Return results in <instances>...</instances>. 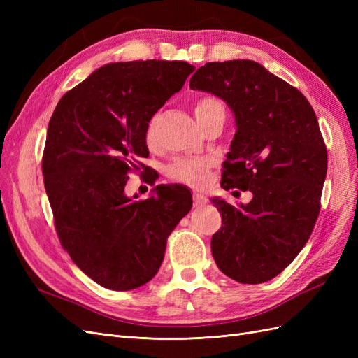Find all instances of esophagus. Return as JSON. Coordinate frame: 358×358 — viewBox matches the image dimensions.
Masks as SVG:
<instances>
[{
  "label": "esophagus",
  "instance_id": "34e87169",
  "mask_svg": "<svg viewBox=\"0 0 358 358\" xmlns=\"http://www.w3.org/2000/svg\"><path fill=\"white\" fill-rule=\"evenodd\" d=\"M206 204H208V200H206L204 196H201V194H199V192L192 194V206H194V208L200 209V208H204Z\"/></svg>",
  "mask_w": 358,
  "mask_h": 358
}]
</instances>
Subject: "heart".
<instances>
[{"label":"heart","mask_w":358,"mask_h":358,"mask_svg":"<svg viewBox=\"0 0 358 358\" xmlns=\"http://www.w3.org/2000/svg\"><path fill=\"white\" fill-rule=\"evenodd\" d=\"M194 115H196L197 122H201L206 117H210L213 115H225V107L218 99L206 95L199 99L196 104H194ZM145 138L149 145L154 143L155 117L149 121L146 127ZM209 167L210 161L208 158H180L169 167V176L173 180L187 183V185L191 187H201L206 179H208Z\"/></svg>","instance_id":"1"}]
</instances>
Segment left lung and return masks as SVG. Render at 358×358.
Masks as SVG:
<instances>
[{
    "instance_id": "left-lung-1",
    "label": "left lung",
    "mask_w": 358,
    "mask_h": 358,
    "mask_svg": "<svg viewBox=\"0 0 358 358\" xmlns=\"http://www.w3.org/2000/svg\"><path fill=\"white\" fill-rule=\"evenodd\" d=\"M189 88L230 106L237 131L221 187L252 192L237 208L213 200L222 218L213 259L237 282H267L297 257L318 220L327 148L317 115L297 88L249 59L204 64Z\"/></svg>"
}]
</instances>
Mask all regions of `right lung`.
Wrapping results in <instances>:
<instances>
[{
	"instance_id": "1",
	"label": "right lung",
	"mask_w": 358,
	"mask_h": 358,
	"mask_svg": "<svg viewBox=\"0 0 358 358\" xmlns=\"http://www.w3.org/2000/svg\"><path fill=\"white\" fill-rule=\"evenodd\" d=\"M196 67L185 61L112 62L59 100L41 170L57 234L74 264L96 284L128 291L152 279L167 237L192 206L180 185L127 197L128 175L143 167L146 127ZM136 199V196H134Z\"/></svg>"
}]
</instances>
